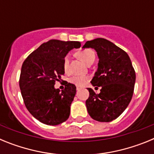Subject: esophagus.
I'll use <instances>...</instances> for the list:
<instances>
[{
    "label": "esophagus",
    "mask_w": 154,
    "mask_h": 154,
    "mask_svg": "<svg viewBox=\"0 0 154 154\" xmlns=\"http://www.w3.org/2000/svg\"><path fill=\"white\" fill-rule=\"evenodd\" d=\"M76 89H77V91H79L80 89H81V87H77V88H76Z\"/></svg>",
    "instance_id": "esophagus-1"
}]
</instances>
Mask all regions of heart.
Segmentation results:
<instances>
[{"label":"heart","mask_w":154,"mask_h":154,"mask_svg":"<svg viewBox=\"0 0 154 154\" xmlns=\"http://www.w3.org/2000/svg\"><path fill=\"white\" fill-rule=\"evenodd\" d=\"M79 58L81 60L83 61L86 65L89 64L90 62H94L95 58H96V54L92 51V49L89 48H85L82 49L77 53ZM69 56L66 55L63 59V69L65 72H68L69 70ZM89 80V77L87 76H79V75H74L71 77L69 82L71 83L74 84L77 86H83Z\"/></svg>","instance_id":"heart-1"}]
</instances>
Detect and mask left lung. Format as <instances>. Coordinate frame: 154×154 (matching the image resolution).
Masks as SVG:
<instances>
[{
  "label": "left lung",
  "instance_id": "8db88e82",
  "mask_svg": "<svg viewBox=\"0 0 154 154\" xmlns=\"http://www.w3.org/2000/svg\"><path fill=\"white\" fill-rule=\"evenodd\" d=\"M82 48L97 51L98 70L91 81L96 93L88 88L89 97L85 105L89 116L99 122H111L118 118L131 101L136 72L127 53L112 42L102 38L88 41Z\"/></svg>",
  "mask_w": 154,
  "mask_h": 154
}]
</instances>
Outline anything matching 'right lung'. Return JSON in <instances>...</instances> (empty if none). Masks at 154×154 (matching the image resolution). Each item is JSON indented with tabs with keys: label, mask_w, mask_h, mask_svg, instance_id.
<instances>
[{
	"label": "right lung",
	"mask_w": 154,
	"mask_h": 154,
	"mask_svg": "<svg viewBox=\"0 0 154 154\" xmlns=\"http://www.w3.org/2000/svg\"><path fill=\"white\" fill-rule=\"evenodd\" d=\"M80 47L79 42L51 39L41 45L23 62L19 79L21 96L27 109L41 123L56 126L69 117L75 85L65 82V89L60 92L54 85L65 73V55Z\"/></svg>",
	"instance_id": "obj_1"
}]
</instances>
